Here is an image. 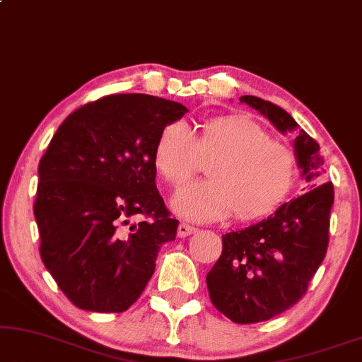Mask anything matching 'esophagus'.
<instances>
[{"mask_svg":"<svg viewBox=\"0 0 362 362\" xmlns=\"http://www.w3.org/2000/svg\"><path fill=\"white\" fill-rule=\"evenodd\" d=\"M195 231H197L195 226H190L187 223H180V225H178V228H177V235L180 238H185V237H190V235H194Z\"/></svg>","mask_w":362,"mask_h":362,"instance_id":"obj_1","label":"esophagus"}]
</instances>
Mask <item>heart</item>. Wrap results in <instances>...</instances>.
<instances>
[{"instance_id":"b5f03b06","label":"heart","mask_w":362,"mask_h":362,"mask_svg":"<svg viewBox=\"0 0 362 362\" xmlns=\"http://www.w3.org/2000/svg\"><path fill=\"white\" fill-rule=\"evenodd\" d=\"M211 158V178L182 187L172 209L187 220L215 221L237 211L242 220L262 216L290 194L296 175L293 153L253 120L226 115L202 125L199 137L185 120L162 129L156 144V165L172 185L184 184Z\"/></svg>"}]
</instances>
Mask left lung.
<instances>
[{
	"label": "left lung",
	"instance_id": "1",
	"mask_svg": "<svg viewBox=\"0 0 362 362\" xmlns=\"http://www.w3.org/2000/svg\"><path fill=\"white\" fill-rule=\"evenodd\" d=\"M240 100L264 115L281 134L296 131V120L269 100L242 95ZM298 167L310 190L258 223L221 237L223 250L206 274L210 300L238 325L268 321L306 295L308 283L326 257L331 182H322L320 146L303 131L293 142Z\"/></svg>",
	"mask_w": 362,
	"mask_h": 362
}]
</instances>
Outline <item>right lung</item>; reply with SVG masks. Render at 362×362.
<instances>
[{
	"label": "right lung",
	"instance_id": "1",
	"mask_svg": "<svg viewBox=\"0 0 362 362\" xmlns=\"http://www.w3.org/2000/svg\"><path fill=\"white\" fill-rule=\"evenodd\" d=\"M185 105L147 94H114L67 115L41 157L35 218L41 259L72 305L129 310L175 240L156 185V144ZM148 221L134 224V216Z\"/></svg>",
	"mask_w": 362,
	"mask_h": 362
}]
</instances>
